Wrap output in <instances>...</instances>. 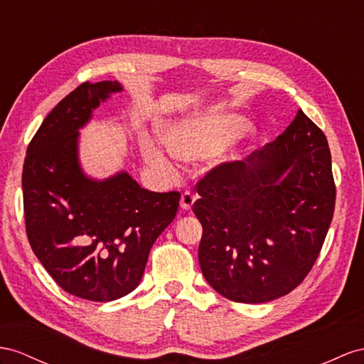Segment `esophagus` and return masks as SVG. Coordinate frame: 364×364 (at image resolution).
Masks as SVG:
<instances>
[{
    "mask_svg": "<svg viewBox=\"0 0 364 364\" xmlns=\"http://www.w3.org/2000/svg\"><path fill=\"white\" fill-rule=\"evenodd\" d=\"M195 200H197V195L192 193L191 191H184L183 195H181V201H180L181 203V208L184 210H191Z\"/></svg>",
    "mask_w": 364,
    "mask_h": 364,
    "instance_id": "1",
    "label": "esophagus"
}]
</instances>
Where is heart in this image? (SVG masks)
<instances>
[{"label": "heart", "mask_w": 364, "mask_h": 364, "mask_svg": "<svg viewBox=\"0 0 364 364\" xmlns=\"http://www.w3.org/2000/svg\"><path fill=\"white\" fill-rule=\"evenodd\" d=\"M243 124L221 117H195L173 126L167 134L171 152L183 160H195L218 152L241 134ZM147 160L155 166H169V158L156 146L147 147Z\"/></svg>", "instance_id": "1"}]
</instances>
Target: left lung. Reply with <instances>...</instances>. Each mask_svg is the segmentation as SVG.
Segmentation results:
<instances>
[{
	"label": "left lung",
	"instance_id": "1",
	"mask_svg": "<svg viewBox=\"0 0 364 364\" xmlns=\"http://www.w3.org/2000/svg\"><path fill=\"white\" fill-rule=\"evenodd\" d=\"M195 189L200 267L220 295L266 303L301 284L335 208L328 139L303 110L275 141L212 167Z\"/></svg>",
	"mask_w": 364,
	"mask_h": 364
}]
</instances>
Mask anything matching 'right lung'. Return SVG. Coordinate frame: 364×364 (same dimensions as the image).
<instances>
[{
	"label": "right lung",
	"mask_w": 364,
	"mask_h": 364,
	"mask_svg": "<svg viewBox=\"0 0 364 364\" xmlns=\"http://www.w3.org/2000/svg\"><path fill=\"white\" fill-rule=\"evenodd\" d=\"M117 81H86L46 117L23 167L26 234L33 254L64 291L112 301L141 282L149 252L176 215L180 192H151L121 172L93 181L81 172L78 129Z\"/></svg>",
	"instance_id": "1"
}]
</instances>
